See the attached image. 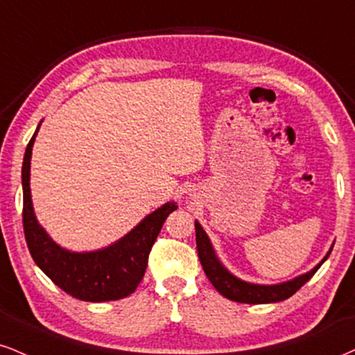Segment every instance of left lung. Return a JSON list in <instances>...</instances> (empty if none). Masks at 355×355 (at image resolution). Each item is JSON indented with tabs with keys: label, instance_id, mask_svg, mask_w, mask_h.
Listing matches in <instances>:
<instances>
[{
	"label": "left lung",
	"instance_id": "8db88e82",
	"mask_svg": "<svg viewBox=\"0 0 355 355\" xmlns=\"http://www.w3.org/2000/svg\"><path fill=\"white\" fill-rule=\"evenodd\" d=\"M194 227H196V243H198L199 260L205 271V275H207L209 282L214 284V288H216L222 296H225V298H229L232 301H237V303L266 304V303H278V301L288 300L290 296L295 295V293L298 291L306 282L311 279L313 275L319 270V266L324 263L327 257L331 255L332 247H334V243H332L329 252L326 253V257L322 258L314 268L306 271L303 275H300V277L288 279V282H283V283H277V284H258V283L245 282V279L235 277L234 273H230V271L224 266V263L218 260V257L216 255V250H214L211 243V239H209V235L205 234L202 225L196 220Z\"/></svg>",
	"mask_w": 355,
	"mask_h": 355
}]
</instances>
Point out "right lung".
<instances>
[{"label": "right lung", "mask_w": 355, "mask_h": 355, "mask_svg": "<svg viewBox=\"0 0 355 355\" xmlns=\"http://www.w3.org/2000/svg\"><path fill=\"white\" fill-rule=\"evenodd\" d=\"M42 123V121H41ZM37 125L26 148L23 161V224L31 257L60 290L82 301L103 303L126 298L143 279L153 243L176 202H166L148 214L137 227L108 247L90 252H72L60 247L39 224L31 198V156Z\"/></svg>", "instance_id": "obj_1"}]
</instances>
